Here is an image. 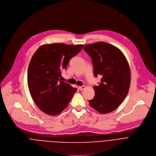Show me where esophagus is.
<instances>
[{
    "instance_id": "1",
    "label": "esophagus",
    "mask_w": 156,
    "mask_h": 156,
    "mask_svg": "<svg viewBox=\"0 0 156 156\" xmlns=\"http://www.w3.org/2000/svg\"><path fill=\"white\" fill-rule=\"evenodd\" d=\"M79 90H80L82 91V90H83L85 88V85L80 86V87H79Z\"/></svg>"
}]
</instances>
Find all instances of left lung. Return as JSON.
I'll list each match as a JSON object with an SVG mask.
<instances>
[{
    "label": "left lung",
    "instance_id": "obj_1",
    "mask_svg": "<svg viewBox=\"0 0 156 156\" xmlns=\"http://www.w3.org/2000/svg\"><path fill=\"white\" fill-rule=\"evenodd\" d=\"M91 57L93 74L101 76V82L95 85V97L89 100L96 111L106 114L114 111L126 97L130 85V70L126 58L117 47L104 42L84 46Z\"/></svg>",
    "mask_w": 156,
    "mask_h": 156
}]
</instances>
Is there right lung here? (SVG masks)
Instances as JSON below:
<instances>
[{
  "mask_svg": "<svg viewBox=\"0 0 156 156\" xmlns=\"http://www.w3.org/2000/svg\"><path fill=\"white\" fill-rule=\"evenodd\" d=\"M83 47L63 43L45 44L31 58L27 70L28 88L36 105L45 114H59L66 108L76 92V88L61 81L60 78L61 71Z\"/></svg>",
  "mask_w": 156,
  "mask_h": 156,
  "instance_id": "right-lung-1",
  "label": "right lung"
}]
</instances>
